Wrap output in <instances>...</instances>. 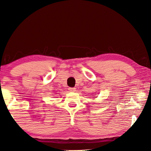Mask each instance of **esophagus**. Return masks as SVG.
Returning a JSON list of instances; mask_svg holds the SVG:
<instances>
[{
	"label": "esophagus",
	"instance_id": "34e87169",
	"mask_svg": "<svg viewBox=\"0 0 151 151\" xmlns=\"http://www.w3.org/2000/svg\"><path fill=\"white\" fill-rule=\"evenodd\" d=\"M69 91H70V92H74V91H76V89L75 88H69Z\"/></svg>",
	"mask_w": 151,
	"mask_h": 151
}]
</instances>
